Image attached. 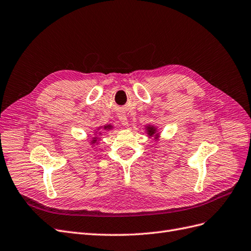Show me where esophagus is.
I'll list each match as a JSON object with an SVG mask.
<instances>
[{"mask_svg":"<svg viewBox=\"0 0 251 251\" xmlns=\"http://www.w3.org/2000/svg\"><path fill=\"white\" fill-rule=\"evenodd\" d=\"M119 120H120V124L123 125L124 126H128L127 119H126V117L125 115H120V116H119Z\"/></svg>","mask_w":251,"mask_h":251,"instance_id":"obj_1","label":"esophagus"}]
</instances>
